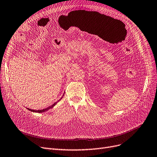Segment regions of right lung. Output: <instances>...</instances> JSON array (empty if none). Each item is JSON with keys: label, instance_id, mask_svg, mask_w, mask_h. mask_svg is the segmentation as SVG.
I'll list each match as a JSON object with an SVG mask.
<instances>
[{"label": "right lung", "instance_id": "1", "mask_svg": "<svg viewBox=\"0 0 157 157\" xmlns=\"http://www.w3.org/2000/svg\"><path fill=\"white\" fill-rule=\"evenodd\" d=\"M65 94V93H64ZM63 96H64V94L63 95V96L60 98V99L58 100L57 101H56V103H54L53 105H50V106H49L48 107H47V108H46V109H42V110H33V109H29V108H27L29 111H32V112H33V113H44V112H45V111H48V110H49L50 109H52V108H53L56 104L57 103V102H59L62 98H63Z\"/></svg>", "mask_w": 157, "mask_h": 157}]
</instances>
